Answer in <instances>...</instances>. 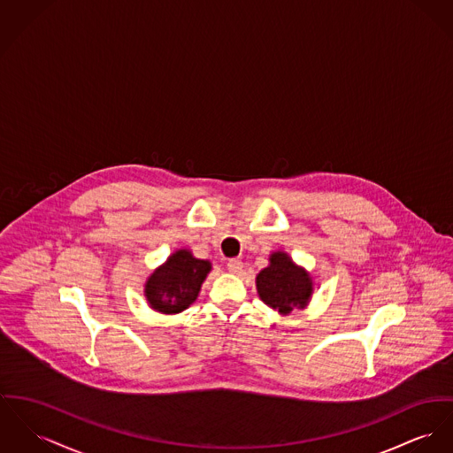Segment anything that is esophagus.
Wrapping results in <instances>:
<instances>
[{"label": "esophagus", "mask_w": 453, "mask_h": 453, "mask_svg": "<svg viewBox=\"0 0 453 453\" xmlns=\"http://www.w3.org/2000/svg\"><path fill=\"white\" fill-rule=\"evenodd\" d=\"M227 269H229V273H233V274H240V273L243 271V262H242L240 258H231V260L227 262Z\"/></svg>", "instance_id": "1"}]
</instances>
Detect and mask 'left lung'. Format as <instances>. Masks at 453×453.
Returning a JSON list of instances; mask_svg holds the SVG:
<instances>
[{
  "instance_id": "left-lung-1",
  "label": "left lung",
  "mask_w": 453,
  "mask_h": 453,
  "mask_svg": "<svg viewBox=\"0 0 453 453\" xmlns=\"http://www.w3.org/2000/svg\"><path fill=\"white\" fill-rule=\"evenodd\" d=\"M255 284L260 300L279 315H289L293 309L303 311L312 300L311 273L282 250L271 253L269 265L257 274Z\"/></svg>"
}]
</instances>
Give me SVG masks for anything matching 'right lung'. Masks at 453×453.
<instances>
[{
    "label": "right lung",
    "instance_id": "obj_1",
    "mask_svg": "<svg viewBox=\"0 0 453 453\" xmlns=\"http://www.w3.org/2000/svg\"><path fill=\"white\" fill-rule=\"evenodd\" d=\"M210 271V260L196 258L188 248L175 250L146 278L144 296L150 309L165 315L186 311L198 298Z\"/></svg>",
    "mask_w": 453,
    "mask_h": 453
}]
</instances>
